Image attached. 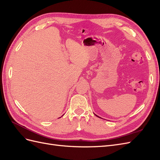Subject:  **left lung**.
<instances>
[{"mask_svg": "<svg viewBox=\"0 0 160 160\" xmlns=\"http://www.w3.org/2000/svg\"><path fill=\"white\" fill-rule=\"evenodd\" d=\"M95 115L97 116V117H98V118H100V117H99V116H98V115Z\"/></svg>", "mask_w": 160, "mask_h": 160, "instance_id": "left-lung-1", "label": "left lung"}]
</instances>
